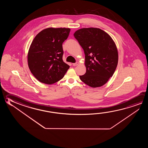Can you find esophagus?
Returning <instances> with one entry per match:
<instances>
[{
	"label": "esophagus",
	"instance_id": "34e87169",
	"mask_svg": "<svg viewBox=\"0 0 148 148\" xmlns=\"http://www.w3.org/2000/svg\"><path fill=\"white\" fill-rule=\"evenodd\" d=\"M79 64V63L78 62H76V63H73V66H77L78 64Z\"/></svg>",
	"mask_w": 148,
	"mask_h": 148
}]
</instances>
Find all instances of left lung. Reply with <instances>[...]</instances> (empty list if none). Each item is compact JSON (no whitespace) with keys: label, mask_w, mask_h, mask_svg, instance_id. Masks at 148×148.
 Listing matches in <instances>:
<instances>
[{"label":"left lung","mask_w":148,"mask_h":148,"mask_svg":"<svg viewBox=\"0 0 148 148\" xmlns=\"http://www.w3.org/2000/svg\"><path fill=\"white\" fill-rule=\"evenodd\" d=\"M74 36L85 53L86 72L80 80L92 88L101 87L112 77L118 62V53L111 36L102 29L84 28Z\"/></svg>","instance_id":"1"}]
</instances>
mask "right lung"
Instances as JSON below:
<instances>
[{"label": "right lung", "instance_id": "right-lung-1", "mask_svg": "<svg viewBox=\"0 0 148 148\" xmlns=\"http://www.w3.org/2000/svg\"><path fill=\"white\" fill-rule=\"evenodd\" d=\"M70 28H48L35 36L28 53V64L32 74L41 82L51 85L64 77L70 66L62 60V43Z\"/></svg>", "mask_w": 148, "mask_h": 148}]
</instances>
